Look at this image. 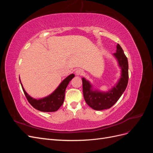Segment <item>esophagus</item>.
I'll return each mask as SVG.
<instances>
[{
    "instance_id": "obj_1",
    "label": "esophagus",
    "mask_w": 153,
    "mask_h": 153,
    "mask_svg": "<svg viewBox=\"0 0 153 153\" xmlns=\"http://www.w3.org/2000/svg\"><path fill=\"white\" fill-rule=\"evenodd\" d=\"M75 73H76V75H78V76H81V75H84V71H83L82 69H78L76 71Z\"/></svg>"
}]
</instances>
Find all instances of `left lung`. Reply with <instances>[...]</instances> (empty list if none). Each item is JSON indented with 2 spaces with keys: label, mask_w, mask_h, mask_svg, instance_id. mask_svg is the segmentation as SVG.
Masks as SVG:
<instances>
[{
  "label": "left lung",
  "mask_w": 153,
  "mask_h": 153,
  "mask_svg": "<svg viewBox=\"0 0 153 153\" xmlns=\"http://www.w3.org/2000/svg\"><path fill=\"white\" fill-rule=\"evenodd\" d=\"M121 68V76L112 89L106 92L92 91V85L89 81L82 78L83 94L86 103L92 109L102 110L108 109L117 102L124 92L128 82V61L124 51L119 44L116 52L114 53Z\"/></svg>",
  "instance_id": "1"
}]
</instances>
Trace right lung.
Wrapping results in <instances>:
<instances>
[{
	"label": "right lung",
	"instance_id": "1",
	"mask_svg": "<svg viewBox=\"0 0 153 153\" xmlns=\"http://www.w3.org/2000/svg\"><path fill=\"white\" fill-rule=\"evenodd\" d=\"M74 77H75L74 74L69 75L61 83V84L59 85L56 90L52 94H51L47 97H45L44 98L39 100L32 98V97L27 93L22 84L21 85L27 100L34 108L41 111V112H52L57 111L63 104L64 96H65L66 89L69 82Z\"/></svg>",
	"mask_w": 153,
	"mask_h": 153
}]
</instances>
